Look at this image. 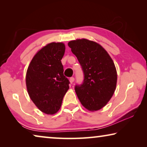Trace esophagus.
Wrapping results in <instances>:
<instances>
[{"instance_id":"34e87169","label":"esophagus","mask_w":147,"mask_h":147,"mask_svg":"<svg viewBox=\"0 0 147 147\" xmlns=\"http://www.w3.org/2000/svg\"><path fill=\"white\" fill-rule=\"evenodd\" d=\"M74 81V77H71V78H70L71 83H73Z\"/></svg>"}]
</instances>
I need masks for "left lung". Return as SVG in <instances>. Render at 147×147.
Returning a JSON list of instances; mask_svg holds the SVG:
<instances>
[{"mask_svg":"<svg viewBox=\"0 0 147 147\" xmlns=\"http://www.w3.org/2000/svg\"><path fill=\"white\" fill-rule=\"evenodd\" d=\"M68 45L84 73L82 84L74 88L78 99L89 111L102 108L116 88L117 75L112 59L102 47L88 39L69 41Z\"/></svg>","mask_w":147,"mask_h":147,"instance_id":"8db88e82","label":"left lung"}]
</instances>
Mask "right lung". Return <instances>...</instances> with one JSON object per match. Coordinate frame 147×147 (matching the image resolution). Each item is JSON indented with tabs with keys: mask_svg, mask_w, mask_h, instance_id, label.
Listing matches in <instances>:
<instances>
[{
	"mask_svg": "<svg viewBox=\"0 0 147 147\" xmlns=\"http://www.w3.org/2000/svg\"><path fill=\"white\" fill-rule=\"evenodd\" d=\"M65 47L51 43L34 56L26 72V84L31 100L45 113L54 114L60 108L70 82L63 75L61 59Z\"/></svg>",
	"mask_w": 147,
	"mask_h": 147,
	"instance_id": "add662e5",
	"label": "right lung"
}]
</instances>
